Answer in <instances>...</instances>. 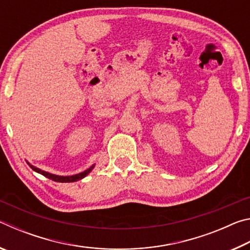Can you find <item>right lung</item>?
Wrapping results in <instances>:
<instances>
[{"instance_id":"1","label":"right lung","mask_w":250,"mask_h":250,"mask_svg":"<svg viewBox=\"0 0 250 250\" xmlns=\"http://www.w3.org/2000/svg\"><path fill=\"white\" fill-rule=\"evenodd\" d=\"M27 164H28V166L31 167L35 172L40 173V174L44 175V176H46V177H48V179L53 180V181H55V182H61V183H68V182H77V181H79V180H82V179H83L84 176H87L88 174H89V173L92 171V168L95 167V164H92V166H91L89 168H87L86 171H83V172H82V173H78V174L69 175V176H62V175L52 174V173H48V172H46V171L41 170V168L32 166V164L29 163V162H27Z\"/></svg>"}]
</instances>
